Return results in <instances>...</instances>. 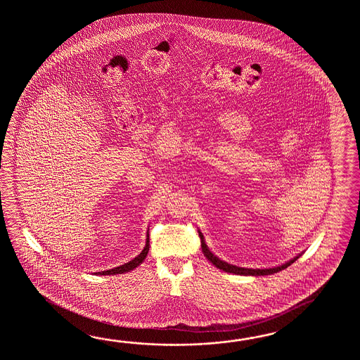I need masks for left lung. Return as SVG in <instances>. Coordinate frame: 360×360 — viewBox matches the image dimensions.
<instances>
[{
  "mask_svg": "<svg viewBox=\"0 0 360 360\" xmlns=\"http://www.w3.org/2000/svg\"><path fill=\"white\" fill-rule=\"evenodd\" d=\"M199 237H200V245H202V252L205 253V256L207 257V260L210 262H212V265H214L216 268L220 269L222 271H226V273H233V274H237V276H269V274H274L278 273L281 270H284L285 268H288L291 264H293L295 261L299 259L301 255L296 256L295 259H292L291 261L285 262L281 266H276V268L270 269H247V268H239L236 265H231L228 264L225 261L220 260L217 256H214V253L211 252L208 248H207L206 243H205V238L202 236V233H199Z\"/></svg>",
  "mask_w": 360,
  "mask_h": 360,
  "instance_id": "1",
  "label": "left lung"
}]
</instances>
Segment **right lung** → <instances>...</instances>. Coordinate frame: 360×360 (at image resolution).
Returning a JSON list of instances; mask_svg holds the SVG:
<instances>
[{
    "label": "right lung",
    "mask_w": 360,
    "mask_h": 360,
    "mask_svg": "<svg viewBox=\"0 0 360 360\" xmlns=\"http://www.w3.org/2000/svg\"><path fill=\"white\" fill-rule=\"evenodd\" d=\"M146 243L144 250L138 255L134 260H131L130 262H126L121 266H117V268L109 269V270H104V271H99V273H95L96 276H115V274H122V273H127L132 269L138 268L139 265L146 260V255L149 251V234H146Z\"/></svg>",
    "instance_id": "add662e5"
}]
</instances>
